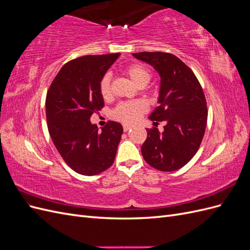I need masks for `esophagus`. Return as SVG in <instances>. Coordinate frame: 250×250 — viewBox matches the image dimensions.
Wrapping results in <instances>:
<instances>
[{
	"label": "esophagus",
	"instance_id": "34e87169",
	"mask_svg": "<svg viewBox=\"0 0 250 250\" xmlns=\"http://www.w3.org/2000/svg\"><path fill=\"white\" fill-rule=\"evenodd\" d=\"M131 127H132L131 125H126V124H125V125L123 126V130L126 132V131H128L129 129H131Z\"/></svg>",
	"mask_w": 250,
	"mask_h": 250
}]
</instances>
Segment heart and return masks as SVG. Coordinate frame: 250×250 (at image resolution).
<instances>
[{
  "label": "heart",
  "instance_id": "heart-1",
  "mask_svg": "<svg viewBox=\"0 0 250 250\" xmlns=\"http://www.w3.org/2000/svg\"><path fill=\"white\" fill-rule=\"evenodd\" d=\"M126 74L135 85H146L150 81L151 74L145 66L141 64H131L126 69ZM100 94L103 98L110 95V76L105 75L100 81ZM146 111V105L142 102H126L120 104L113 110V117L124 123H134Z\"/></svg>",
  "mask_w": 250,
  "mask_h": 250
}]
</instances>
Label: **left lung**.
<instances>
[{
  "instance_id": "8db88e82",
  "label": "left lung",
  "mask_w": 250,
  "mask_h": 250,
  "mask_svg": "<svg viewBox=\"0 0 250 250\" xmlns=\"http://www.w3.org/2000/svg\"><path fill=\"white\" fill-rule=\"evenodd\" d=\"M132 56L153 66L161 77L158 106L149 119L165 121L164 131L147 129L141 148L144 160L160 171L178 170L197 152L206 131L208 108L202 87L190 67L170 53L141 52Z\"/></svg>"
}]
</instances>
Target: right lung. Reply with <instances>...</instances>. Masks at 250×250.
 Here are the masks:
<instances>
[{"label":"right lung","mask_w":250,"mask_h":250,"mask_svg":"<svg viewBox=\"0 0 250 250\" xmlns=\"http://www.w3.org/2000/svg\"><path fill=\"white\" fill-rule=\"evenodd\" d=\"M120 53L87 55L65 63L53 80L46 99L48 129L70 168L92 176L115 161L123 127L109 121L99 131L90 117L104 106L100 81Z\"/></svg>","instance_id":"obj_1"}]
</instances>
